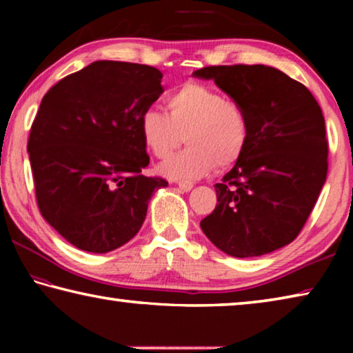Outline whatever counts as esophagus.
Here are the masks:
<instances>
[{
	"instance_id": "1",
	"label": "esophagus",
	"mask_w": 353,
	"mask_h": 353,
	"mask_svg": "<svg viewBox=\"0 0 353 353\" xmlns=\"http://www.w3.org/2000/svg\"><path fill=\"white\" fill-rule=\"evenodd\" d=\"M177 185L182 191H190L191 188H193V182H188V181H179Z\"/></svg>"
}]
</instances>
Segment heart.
Listing matches in <instances>:
<instances>
[{
  "mask_svg": "<svg viewBox=\"0 0 353 353\" xmlns=\"http://www.w3.org/2000/svg\"><path fill=\"white\" fill-rule=\"evenodd\" d=\"M168 113L151 107L140 117V135L149 152L165 159L187 140L188 146L160 165L170 179H199L236 163L249 141V119L235 101L214 88L185 82L166 98Z\"/></svg>",
  "mask_w": 353,
  "mask_h": 353,
  "instance_id": "1",
  "label": "heart"
}]
</instances>
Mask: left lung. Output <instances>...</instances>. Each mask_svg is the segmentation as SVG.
Listing matches in <instances>:
<instances>
[{
	"mask_svg": "<svg viewBox=\"0 0 353 353\" xmlns=\"http://www.w3.org/2000/svg\"><path fill=\"white\" fill-rule=\"evenodd\" d=\"M240 104L249 141L214 185L218 204L201 229L227 255L248 259L290 244L312 213L327 177L328 145L318 101L305 85L266 65L196 70Z\"/></svg>",
	"mask_w": 353,
	"mask_h": 353,
	"instance_id": "1",
	"label": "left lung"
}]
</instances>
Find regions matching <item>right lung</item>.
Instances as JSON below:
<instances>
[{"mask_svg": "<svg viewBox=\"0 0 353 353\" xmlns=\"http://www.w3.org/2000/svg\"><path fill=\"white\" fill-rule=\"evenodd\" d=\"M163 93L149 65L97 61L40 103L28 152L41 216L77 249L105 254L140 230L154 191L140 117Z\"/></svg>", "mask_w": 353, "mask_h": 353, "instance_id": "1", "label": "right lung"}]
</instances>
